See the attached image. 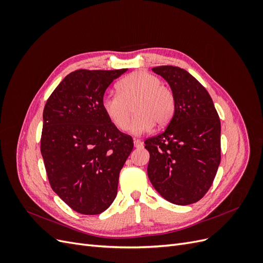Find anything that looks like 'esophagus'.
<instances>
[{
	"label": "esophagus",
	"instance_id": "esophagus-1",
	"mask_svg": "<svg viewBox=\"0 0 263 263\" xmlns=\"http://www.w3.org/2000/svg\"><path fill=\"white\" fill-rule=\"evenodd\" d=\"M134 146L136 147V148H140V147H142V142H141V140H139V139H134Z\"/></svg>",
	"mask_w": 263,
	"mask_h": 263
}]
</instances>
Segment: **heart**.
I'll list each match as a JSON object with an SVG mask.
<instances>
[{
	"instance_id": "heart-1",
	"label": "heart",
	"mask_w": 263,
	"mask_h": 263,
	"mask_svg": "<svg viewBox=\"0 0 263 263\" xmlns=\"http://www.w3.org/2000/svg\"><path fill=\"white\" fill-rule=\"evenodd\" d=\"M118 94H105L102 109L108 121L118 130L128 127L130 107L134 117L129 130L142 134L156 124L163 126L170 122L176 108V100L170 87L161 84L157 76L147 71H136L125 77L117 84Z\"/></svg>"
}]
</instances>
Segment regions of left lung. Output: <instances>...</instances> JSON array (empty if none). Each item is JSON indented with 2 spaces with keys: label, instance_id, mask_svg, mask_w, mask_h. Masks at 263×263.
<instances>
[{
  "label": "left lung",
  "instance_id": "obj_1",
  "mask_svg": "<svg viewBox=\"0 0 263 263\" xmlns=\"http://www.w3.org/2000/svg\"><path fill=\"white\" fill-rule=\"evenodd\" d=\"M169 83L176 100L165 130L145 140L148 178L166 201L196 203L210 190L220 163V121L205 87L186 70L153 68Z\"/></svg>",
  "mask_w": 263,
  "mask_h": 263
}]
</instances>
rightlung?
<instances>
[{"label":"right lung","mask_w":263,"mask_h":263,"mask_svg":"<svg viewBox=\"0 0 263 263\" xmlns=\"http://www.w3.org/2000/svg\"><path fill=\"white\" fill-rule=\"evenodd\" d=\"M121 70L80 69L55 87L44 108L41 151L53 192L73 211L98 215L113 203L118 178L134 148L102 109Z\"/></svg>","instance_id":"1"}]
</instances>
